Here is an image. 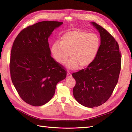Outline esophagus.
Wrapping results in <instances>:
<instances>
[{
	"label": "esophagus",
	"mask_w": 132,
	"mask_h": 132,
	"mask_svg": "<svg viewBox=\"0 0 132 132\" xmlns=\"http://www.w3.org/2000/svg\"><path fill=\"white\" fill-rule=\"evenodd\" d=\"M71 77V74L70 73V72H67V77Z\"/></svg>",
	"instance_id": "esophagus-1"
}]
</instances>
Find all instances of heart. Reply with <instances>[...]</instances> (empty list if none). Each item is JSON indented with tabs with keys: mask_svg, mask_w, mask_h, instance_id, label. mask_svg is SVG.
<instances>
[{
	"mask_svg": "<svg viewBox=\"0 0 132 132\" xmlns=\"http://www.w3.org/2000/svg\"><path fill=\"white\" fill-rule=\"evenodd\" d=\"M100 42L94 33L80 30L67 32L61 36L60 42H55L52 47L53 57L58 63H65L68 69L75 70L89 65L97 54Z\"/></svg>",
	"mask_w": 132,
	"mask_h": 132,
	"instance_id": "obj_1",
	"label": "heart"
}]
</instances>
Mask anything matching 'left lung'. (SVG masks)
Listing matches in <instances>:
<instances>
[{
	"instance_id": "left-lung-1",
	"label": "left lung",
	"mask_w": 132,
	"mask_h": 132,
	"mask_svg": "<svg viewBox=\"0 0 132 132\" xmlns=\"http://www.w3.org/2000/svg\"><path fill=\"white\" fill-rule=\"evenodd\" d=\"M91 24L100 33L99 51L89 65L72 74L76 81L72 91L75 99L89 108L100 106L109 99L118 82L121 66L117 42L102 27L95 22Z\"/></svg>"
}]
</instances>
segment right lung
Masks as SVG:
<instances>
[{
  "instance_id": "obj_1",
  "label": "right lung",
  "mask_w": 132,
  "mask_h": 132,
  "mask_svg": "<svg viewBox=\"0 0 132 132\" xmlns=\"http://www.w3.org/2000/svg\"><path fill=\"white\" fill-rule=\"evenodd\" d=\"M62 22L43 21L24 28L11 52V78L19 96L33 106L44 105L54 95L57 84L66 77L64 67L50 54L48 38Z\"/></svg>"
}]
</instances>
